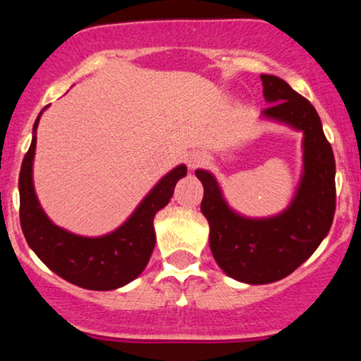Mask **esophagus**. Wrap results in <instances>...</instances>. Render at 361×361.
Returning <instances> with one entry per match:
<instances>
[{"mask_svg":"<svg viewBox=\"0 0 361 361\" xmlns=\"http://www.w3.org/2000/svg\"><path fill=\"white\" fill-rule=\"evenodd\" d=\"M205 161L207 157L202 152H190V154H186V164H188L190 169L202 166V164H205Z\"/></svg>","mask_w":361,"mask_h":361,"instance_id":"esophagus-1","label":"esophagus"}]
</instances>
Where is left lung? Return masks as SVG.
I'll return each mask as SVG.
<instances>
[{"label":"left lung","instance_id":"8db88e82","mask_svg":"<svg viewBox=\"0 0 361 361\" xmlns=\"http://www.w3.org/2000/svg\"><path fill=\"white\" fill-rule=\"evenodd\" d=\"M261 81L270 103L261 117L304 134V169L290 205L273 217H244L227 205L212 173L195 171L204 185L200 209L210 226L214 258L226 275L250 285L271 283L295 271L329 233L336 210V164L316 109L287 81L271 74H261Z\"/></svg>","mask_w":361,"mask_h":361}]
</instances>
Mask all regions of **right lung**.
I'll use <instances>...</instances> for the list:
<instances>
[{"instance_id":"right-lung-1","label":"right lung","mask_w":361,"mask_h":361,"mask_svg":"<svg viewBox=\"0 0 361 361\" xmlns=\"http://www.w3.org/2000/svg\"><path fill=\"white\" fill-rule=\"evenodd\" d=\"M42 111L34 123L30 149L20 169V224L25 239L35 255L69 283L88 290L123 287L137 279L149 263L156 244L154 215L168 205L178 180L186 176V166L180 164L161 178L130 217L111 233L98 238L73 234L47 217L34 188L35 132Z\"/></svg>"}]
</instances>
